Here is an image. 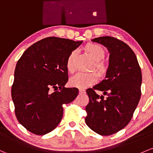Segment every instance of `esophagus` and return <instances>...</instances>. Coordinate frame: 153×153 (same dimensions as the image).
I'll return each instance as SVG.
<instances>
[{"label":"esophagus","instance_id":"34e87169","mask_svg":"<svg viewBox=\"0 0 153 153\" xmlns=\"http://www.w3.org/2000/svg\"><path fill=\"white\" fill-rule=\"evenodd\" d=\"M79 92L80 93H85V89H79Z\"/></svg>","mask_w":153,"mask_h":153}]
</instances>
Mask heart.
<instances>
[{
  "instance_id": "b5f03b06",
  "label": "heart",
  "mask_w": 153,
  "mask_h": 153,
  "mask_svg": "<svg viewBox=\"0 0 153 153\" xmlns=\"http://www.w3.org/2000/svg\"><path fill=\"white\" fill-rule=\"evenodd\" d=\"M85 50L94 59V67L100 73H104L107 70V64L103 61H101L105 55L104 49L100 45L94 43H89L85 46ZM75 51H72L68 56L66 62V67L69 72H72L75 70L73 64V57ZM97 80V75L94 72H78L70 78V84L78 88H86L94 84Z\"/></svg>"
}]
</instances>
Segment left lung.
I'll list each match as a JSON object with an SVG mask.
<instances>
[{"mask_svg": "<svg viewBox=\"0 0 153 153\" xmlns=\"http://www.w3.org/2000/svg\"><path fill=\"white\" fill-rule=\"evenodd\" d=\"M91 41L107 48L110 55L105 79L86 89L89 102L85 121L95 133L109 136L131 120L141 97V71L136 54L124 42L111 36ZM95 90L102 91L106 97L98 96Z\"/></svg>", "mask_w": 153, "mask_h": 153, "instance_id": "left-lung-1", "label": "left lung"}]
</instances>
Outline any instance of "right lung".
Returning a JSON list of instances; mask_svg holds the SVG:
<instances>
[{
    "mask_svg": "<svg viewBox=\"0 0 153 153\" xmlns=\"http://www.w3.org/2000/svg\"><path fill=\"white\" fill-rule=\"evenodd\" d=\"M83 41L51 36L38 41L17 62L12 97L17 120L36 135L50 133L60 123L63 105L78 94L77 88H65L68 81L66 62Z\"/></svg>",
    "mask_w": 153,
    "mask_h": 153,
    "instance_id": "right-lung-1",
    "label": "right lung"
}]
</instances>
